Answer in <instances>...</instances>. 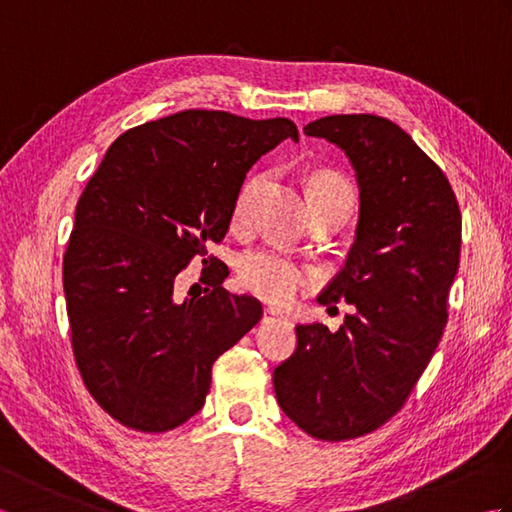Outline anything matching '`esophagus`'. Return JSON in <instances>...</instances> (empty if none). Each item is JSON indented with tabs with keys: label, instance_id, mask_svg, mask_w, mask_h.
Segmentation results:
<instances>
[{
	"label": "esophagus",
	"instance_id": "34e87169",
	"mask_svg": "<svg viewBox=\"0 0 512 512\" xmlns=\"http://www.w3.org/2000/svg\"><path fill=\"white\" fill-rule=\"evenodd\" d=\"M281 312L277 308H264V321H270V319H279Z\"/></svg>",
	"mask_w": 512,
	"mask_h": 512
}]
</instances>
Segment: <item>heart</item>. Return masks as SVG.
Listing matches in <instances>:
<instances>
[{"instance_id":"1","label":"heart","mask_w":512,"mask_h":512,"mask_svg":"<svg viewBox=\"0 0 512 512\" xmlns=\"http://www.w3.org/2000/svg\"><path fill=\"white\" fill-rule=\"evenodd\" d=\"M257 189V180H250L239 191L235 202V217H244L248 211V204L253 200V193ZM310 200H334L345 206H350L352 195L350 189L345 187L341 180L330 176H319L310 182ZM237 279L242 288L250 290L253 295L262 297L273 303H286L299 286L306 281V270H303L295 259L279 253L273 248H257L248 250L237 262Z\"/></svg>"}]
</instances>
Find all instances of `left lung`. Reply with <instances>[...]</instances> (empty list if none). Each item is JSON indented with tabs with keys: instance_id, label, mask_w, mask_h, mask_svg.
<instances>
[{
	"instance_id": "8db88e82",
	"label": "left lung",
	"mask_w": 512,
	"mask_h": 512,
	"mask_svg": "<svg viewBox=\"0 0 512 512\" xmlns=\"http://www.w3.org/2000/svg\"><path fill=\"white\" fill-rule=\"evenodd\" d=\"M303 132L339 147L354 169V242L317 299L354 310L336 332L297 325V350L273 383L299 429L341 442L394 416L436 352L460 266L462 217L442 169L387 118L334 114Z\"/></svg>"
}]
</instances>
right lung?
Listing matches in <instances>:
<instances>
[{
	"label": "right lung",
	"instance_id": "right-lung-1",
	"mask_svg": "<svg viewBox=\"0 0 512 512\" xmlns=\"http://www.w3.org/2000/svg\"><path fill=\"white\" fill-rule=\"evenodd\" d=\"M286 138L299 143L288 118L184 110L118 136L90 178L63 292L85 387L125 427L162 433L195 416L217 356L262 319L255 297L222 288V262L204 297L178 301L173 286L226 235L246 173Z\"/></svg>",
	"mask_w": 512,
	"mask_h": 512
}]
</instances>
